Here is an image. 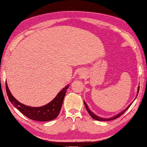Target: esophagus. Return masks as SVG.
Returning <instances> with one entry per match:
<instances>
[{
  "instance_id": "34e87169",
  "label": "esophagus",
  "mask_w": 147,
  "mask_h": 147,
  "mask_svg": "<svg viewBox=\"0 0 147 147\" xmlns=\"http://www.w3.org/2000/svg\"><path fill=\"white\" fill-rule=\"evenodd\" d=\"M79 76H80L81 77H82V78H84V76H85V74L83 73V71H80L79 73Z\"/></svg>"
}]
</instances>
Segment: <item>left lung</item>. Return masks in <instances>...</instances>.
<instances>
[{"label":"left lung","instance_id":"left-lung-1","mask_svg":"<svg viewBox=\"0 0 147 147\" xmlns=\"http://www.w3.org/2000/svg\"><path fill=\"white\" fill-rule=\"evenodd\" d=\"M139 86H138V92H137V96H136V97L137 96H138V93H139ZM136 98H135V100H136ZM134 102H132L130 104H129L128 107H127L126 109H124L123 111H121V112H120L119 113H118L117 115H115V116H113V117H110V118H103V117H99V116H98V115H95L94 113L92 111H90V109L89 108H88V105H87V104H86V103L85 102V101H84V104H85V107H86V110H87V111L88 112V113H89V115H90V117L92 118V119H95V120H96V121H112V120H114V119H117V118H119V117H121V115L124 113L128 109V108L130 107V105L132 104V103H133Z\"/></svg>","mask_w":147,"mask_h":147}]
</instances>
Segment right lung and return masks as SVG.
Instances as JSON below:
<instances>
[{"label": "right lung", "instance_id": "add662e5", "mask_svg": "<svg viewBox=\"0 0 147 147\" xmlns=\"http://www.w3.org/2000/svg\"><path fill=\"white\" fill-rule=\"evenodd\" d=\"M69 85L65 86L64 88L58 93L53 100L47 104L41 107H30L23 104L17 100L13 97L9 90V88L6 81V89L8 99L11 104L18 109L21 113L28 119L36 121H50L58 117L61 111L62 102H63L66 90L68 89Z\"/></svg>", "mask_w": 147, "mask_h": 147}]
</instances>
